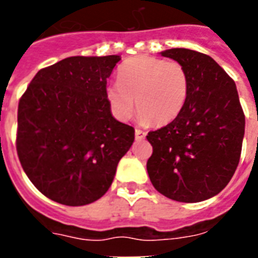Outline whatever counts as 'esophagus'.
Wrapping results in <instances>:
<instances>
[{"label":"esophagus","instance_id":"esophagus-1","mask_svg":"<svg viewBox=\"0 0 258 258\" xmlns=\"http://www.w3.org/2000/svg\"><path fill=\"white\" fill-rule=\"evenodd\" d=\"M145 138H146L145 131H142V130L139 128L135 130V139H137V141H143Z\"/></svg>","mask_w":258,"mask_h":258}]
</instances>
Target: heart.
I'll list each match as a JSON object with an SVG mask.
<instances>
[{
    "instance_id": "1",
    "label": "heart",
    "mask_w": 258,
    "mask_h": 258,
    "mask_svg": "<svg viewBox=\"0 0 258 258\" xmlns=\"http://www.w3.org/2000/svg\"><path fill=\"white\" fill-rule=\"evenodd\" d=\"M188 95L187 71L180 62L153 56H135L117 70V83L109 84L105 97L117 120H128L136 99L139 120L155 125L171 123L183 109Z\"/></svg>"
}]
</instances>
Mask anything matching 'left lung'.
Instances as JSON below:
<instances>
[{
    "instance_id": "obj_1",
    "label": "left lung",
    "mask_w": 258,
    "mask_h": 258,
    "mask_svg": "<svg viewBox=\"0 0 258 258\" xmlns=\"http://www.w3.org/2000/svg\"><path fill=\"white\" fill-rule=\"evenodd\" d=\"M180 62L188 75L182 112L170 124L151 131L147 141L150 180L178 202H201L217 196L240 162L245 116L236 83L210 56L184 48L161 52Z\"/></svg>"
}]
</instances>
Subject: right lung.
<instances>
[{
  "label": "right lung",
  "instance_id": "add662e5",
  "mask_svg": "<svg viewBox=\"0 0 258 258\" xmlns=\"http://www.w3.org/2000/svg\"><path fill=\"white\" fill-rule=\"evenodd\" d=\"M120 56H72L38 71L18 103L17 154L49 200L83 206L104 196L135 130L112 116L107 79Z\"/></svg>",
  "mask_w": 258,
  "mask_h": 258
}]
</instances>
